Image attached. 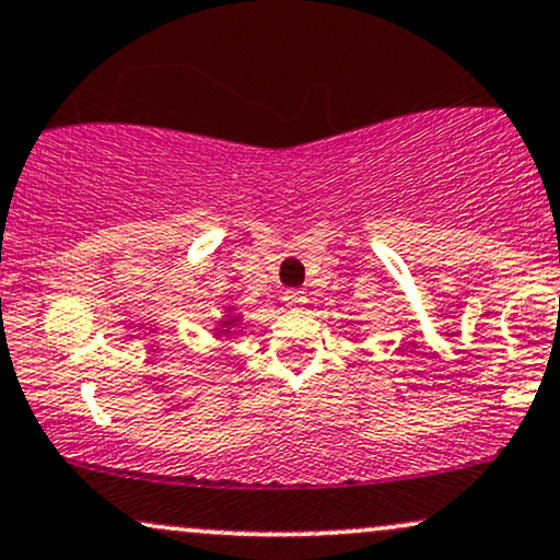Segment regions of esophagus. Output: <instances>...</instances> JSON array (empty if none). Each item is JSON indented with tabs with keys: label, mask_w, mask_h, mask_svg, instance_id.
Masks as SVG:
<instances>
[{
	"label": "esophagus",
	"mask_w": 560,
	"mask_h": 560,
	"mask_svg": "<svg viewBox=\"0 0 560 560\" xmlns=\"http://www.w3.org/2000/svg\"><path fill=\"white\" fill-rule=\"evenodd\" d=\"M305 292H300V289H289V292L284 294V305L289 307V311H302L305 307Z\"/></svg>",
	"instance_id": "1"
}]
</instances>
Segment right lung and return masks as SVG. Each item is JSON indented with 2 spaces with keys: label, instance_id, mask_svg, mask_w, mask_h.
<instances>
[{
  "label": "right lung",
  "instance_id": "obj_1",
  "mask_svg": "<svg viewBox=\"0 0 560 560\" xmlns=\"http://www.w3.org/2000/svg\"><path fill=\"white\" fill-rule=\"evenodd\" d=\"M226 313H229V316H223V318H221V324H218V329H215V339H218V337H223V334H229L231 329H234V326H240V320H242L240 313H236L234 307H226Z\"/></svg>",
  "mask_w": 560,
  "mask_h": 560
}]
</instances>
